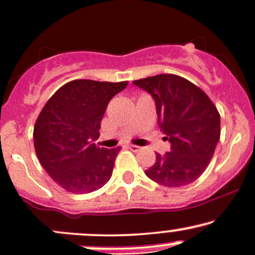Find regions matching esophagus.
Returning <instances> with one entry per match:
<instances>
[{"label": "esophagus", "instance_id": "1", "mask_svg": "<svg viewBox=\"0 0 255 255\" xmlns=\"http://www.w3.org/2000/svg\"><path fill=\"white\" fill-rule=\"evenodd\" d=\"M128 148H129L130 151H133V152H139L141 149V147L136 146V145H128Z\"/></svg>", "mask_w": 255, "mask_h": 255}]
</instances>
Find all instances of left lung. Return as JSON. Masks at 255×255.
<instances>
[{"instance_id":"obj_1","label":"left lung","mask_w":255,"mask_h":255,"mask_svg":"<svg viewBox=\"0 0 255 255\" xmlns=\"http://www.w3.org/2000/svg\"><path fill=\"white\" fill-rule=\"evenodd\" d=\"M154 98L158 122L171 151L155 154L146 176L170 188L195 182L204 172L220 140L219 110L208 95L188 79L161 73L134 81Z\"/></svg>"}]
</instances>
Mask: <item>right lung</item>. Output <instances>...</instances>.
<instances>
[{
	"label": "right lung",
	"instance_id": "right-lung-1",
	"mask_svg": "<svg viewBox=\"0 0 255 255\" xmlns=\"http://www.w3.org/2000/svg\"><path fill=\"white\" fill-rule=\"evenodd\" d=\"M128 82L71 81L52 95L36 119L34 148L41 166L72 194L96 191L110 179L121 147L101 148V121L109 101Z\"/></svg>",
	"mask_w": 255,
	"mask_h": 255
}]
</instances>
